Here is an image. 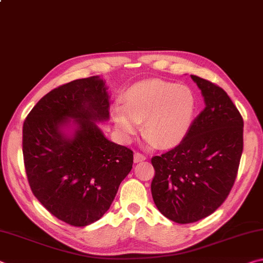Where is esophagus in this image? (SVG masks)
Masks as SVG:
<instances>
[{
  "mask_svg": "<svg viewBox=\"0 0 263 263\" xmlns=\"http://www.w3.org/2000/svg\"><path fill=\"white\" fill-rule=\"evenodd\" d=\"M133 159H135V162H140V161H144V160H146V155L141 154L139 152H136Z\"/></svg>",
  "mask_w": 263,
  "mask_h": 263,
  "instance_id": "1",
  "label": "esophagus"
}]
</instances>
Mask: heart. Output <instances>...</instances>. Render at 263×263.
Returning <instances> with one entry per match:
<instances>
[{"mask_svg":"<svg viewBox=\"0 0 263 263\" xmlns=\"http://www.w3.org/2000/svg\"><path fill=\"white\" fill-rule=\"evenodd\" d=\"M195 96L190 88L149 80L136 83L125 92V103L116 102L112 116L117 130L131 137L139 130L158 147H172L183 140L193 119Z\"/></svg>","mask_w":263,"mask_h":263,"instance_id":"obj_1","label":"heart"}]
</instances>
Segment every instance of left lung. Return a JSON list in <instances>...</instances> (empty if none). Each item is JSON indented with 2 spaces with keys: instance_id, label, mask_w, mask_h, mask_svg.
<instances>
[{
  "instance_id": "obj_1",
  "label": "left lung",
  "mask_w": 263,
  "mask_h": 263,
  "mask_svg": "<svg viewBox=\"0 0 263 263\" xmlns=\"http://www.w3.org/2000/svg\"><path fill=\"white\" fill-rule=\"evenodd\" d=\"M205 108L186 136L168 152L152 158L153 201L179 224L203 219L219 208L237 177L243 148V121L224 89L190 75Z\"/></svg>"
}]
</instances>
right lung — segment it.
Masks as SVG:
<instances>
[{"mask_svg":"<svg viewBox=\"0 0 263 263\" xmlns=\"http://www.w3.org/2000/svg\"><path fill=\"white\" fill-rule=\"evenodd\" d=\"M110 96L100 77L74 80L39 100L23 125L25 172L33 195L58 219L90 225L109 210L131 172L133 152L104 136Z\"/></svg>","mask_w":263,"mask_h":263,"instance_id":"obj_1","label":"right lung"}]
</instances>
